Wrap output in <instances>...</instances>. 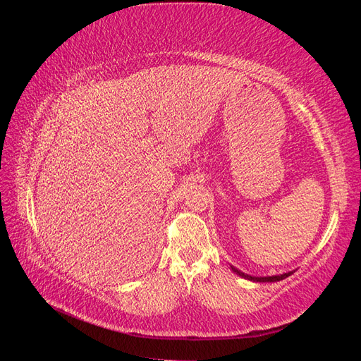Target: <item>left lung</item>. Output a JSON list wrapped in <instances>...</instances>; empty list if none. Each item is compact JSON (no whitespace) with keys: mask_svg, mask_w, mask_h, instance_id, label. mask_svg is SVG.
<instances>
[{"mask_svg":"<svg viewBox=\"0 0 361 361\" xmlns=\"http://www.w3.org/2000/svg\"><path fill=\"white\" fill-rule=\"evenodd\" d=\"M232 271L235 272V274H238L239 277H243L245 280H250V281H259V283H272V281H280L283 279L289 277L293 271H289V272H283V274H277V276H267V277H255V276H250V274H245V272L239 271L238 268H235L233 265H231Z\"/></svg>","mask_w":361,"mask_h":361,"instance_id":"1","label":"left lung"}]
</instances>
